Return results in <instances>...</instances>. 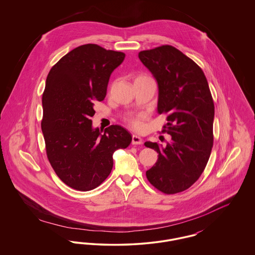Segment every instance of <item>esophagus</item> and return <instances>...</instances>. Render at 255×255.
<instances>
[{
  "label": "esophagus",
  "mask_w": 255,
  "mask_h": 255,
  "mask_svg": "<svg viewBox=\"0 0 255 255\" xmlns=\"http://www.w3.org/2000/svg\"><path fill=\"white\" fill-rule=\"evenodd\" d=\"M142 143V139L136 135V134H133L132 136V144L133 145H138V144H141Z\"/></svg>",
  "instance_id": "obj_1"
}]
</instances>
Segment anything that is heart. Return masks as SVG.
Returning <instances> with one entry per match:
<instances>
[{"instance_id": "b5f03b06", "label": "heart", "mask_w": 255, "mask_h": 255, "mask_svg": "<svg viewBox=\"0 0 255 255\" xmlns=\"http://www.w3.org/2000/svg\"><path fill=\"white\" fill-rule=\"evenodd\" d=\"M141 78H149V76L145 74H140V75L136 76L135 79H141ZM124 121L127 122L134 130H140L143 125L144 115H129L124 118Z\"/></svg>"}]
</instances>
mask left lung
<instances>
[{
	"mask_svg": "<svg viewBox=\"0 0 255 255\" xmlns=\"http://www.w3.org/2000/svg\"><path fill=\"white\" fill-rule=\"evenodd\" d=\"M138 58L158 81V112L167 121L161 132L171 134L165 147L144 143L158 154L146 177L164 194L180 193L197 182L210 157L213 98L202 69L175 47L142 50Z\"/></svg>",
	"mask_w": 255,
	"mask_h": 255,
	"instance_id": "8db88e82",
	"label": "left lung"
}]
</instances>
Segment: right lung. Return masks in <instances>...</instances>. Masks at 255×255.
I'll return each mask as SVG.
<instances>
[{"instance_id": "right-lung-1", "label": "right lung", "mask_w": 255, "mask_h": 255, "mask_svg": "<svg viewBox=\"0 0 255 255\" xmlns=\"http://www.w3.org/2000/svg\"><path fill=\"white\" fill-rule=\"evenodd\" d=\"M125 53L96 44L79 46L50 69L42 97V132L51 167L62 182L79 191L97 188L113 168V154L132 135L120 125L101 133L92 128L95 103L106 97L110 75Z\"/></svg>"}]
</instances>
